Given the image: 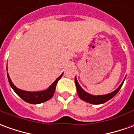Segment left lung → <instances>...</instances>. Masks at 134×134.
Masks as SVG:
<instances>
[{"mask_svg": "<svg viewBox=\"0 0 134 134\" xmlns=\"http://www.w3.org/2000/svg\"><path fill=\"white\" fill-rule=\"evenodd\" d=\"M124 80H123L122 83L120 84V86L115 91H114L113 92L108 94H105V95H99V96H93L91 94H89L87 92H86L84 90L80 87L79 85V83L77 82V80L76 79V77L75 78V85H76V88H77V94L80 97L81 99L84 101V102H86L90 104H103V103H105L107 101H109V99H111L113 97L115 96L116 94L118 93V92L119 91L120 89L121 88L122 84L124 83Z\"/></svg>", "mask_w": 134, "mask_h": 134, "instance_id": "1", "label": "left lung"}]
</instances>
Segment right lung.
<instances>
[{
    "label": "right lung",
    "instance_id": "add662e5",
    "mask_svg": "<svg viewBox=\"0 0 134 134\" xmlns=\"http://www.w3.org/2000/svg\"><path fill=\"white\" fill-rule=\"evenodd\" d=\"M62 75H63V73L57 79L48 87V88L44 90V91H36V92H30V91H26L19 89L18 88H16L13 84L8 73H7V76H8V82H9L11 87L14 91L15 93H16L20 98H21L26 102L33 104H41V103L46 102V101L52 98V96H54V93L55 92L57 84L58 81L61 79Z\"/></svg>",
    "mask_w": 134,
    "mask_h": 134
}]
</instances>
